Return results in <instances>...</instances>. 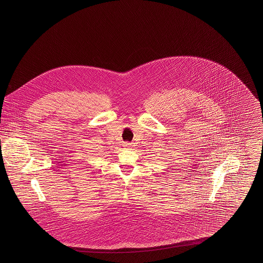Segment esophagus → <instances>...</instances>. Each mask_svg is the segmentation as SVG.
<instances>
[{
    "instance_id": "obj_1",
    "label": "esophagus",
    "mask_w": 263,
    "mask_h": 263,
    "mask_svg": "<svg viewBox=\"0 0 263 263\" xmlns=\"http://www.w3.org/2000/svg\"><path fill=\"white\" fill-rule=\"evenodd\" d=\"M124 147H125V149H132L134 146H133L132 143H125Z\"/></svg>"
}]
</instances>
